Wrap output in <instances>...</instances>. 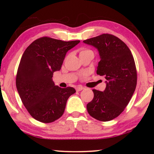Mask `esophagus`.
Wrapping results in <instances>:
<instances>
[{
	"instance_id": "obj_1",
	"label": "esophagus",
	"mask_w": 154,
	"mask_h": 154,
	"mask_svg": "<svg viewBox=\"0 0 154 154\" xmlns=\"http://www.w3.org/2000/svg\"><path fill=\"white\" fill-rule=\"evenodd\" d=\"M84 88L82 87V86H79V87L76 88V91L79 92V91H81L82 90H83Z\"/></svg>"
}]
</instances>
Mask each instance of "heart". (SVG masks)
Instances as JSON below:
<instances>
[{
    "label": "heart",
    "instance_id": "1",
    "mask_svg": "<svg viewBox=\"0 0 154 154\" xmlns=\"http://www.w3.org/2000/svg\"><path fill=\"white\" fill-rule=\"evenodd\" d=\"M88 52H92L91 50H88V49H82L81 50V52H80V55H81V54H83L88 53Z\"/></svg>",
    "mask_w": 154,
    "mask_h": 154
}]
</instances>
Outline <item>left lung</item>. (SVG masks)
Wrapping results in <instances>:
<instances>
[{"label":"left lung","instance_id":"obj_1","mask_svg":"<svg viewBox=\"0 0 154 154\" xmlns=\"http://www.w3.org/2000/svg\"><path fill=\"white\" fill-rule=\"evenodd\" d=\"M83 43L97 49L100 61L97 73L106 80L104 91L92 90L94 97L87 104L88 112L98 121H111L123 112L135 90L137 70L133 56L124 42L108 33Z\"/></svg>","mask_w":154,"mask_h":154}]
</instances>
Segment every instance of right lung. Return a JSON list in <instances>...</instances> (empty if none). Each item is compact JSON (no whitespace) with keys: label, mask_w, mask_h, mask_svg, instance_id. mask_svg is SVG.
Returning <instances> with one entry per match:
<instances>
[{"label":"right lung","mask_w":154,"mask_h":154,"mask_svg":"<svg viewBox=\"0 0 154 154\" xmlns=\"http://www.w3.org/2000/svg\"><path fill=\"white\" fill-rule=\"evenodd\" d=\"M80 41H63L42 37L25 50L16 77L22 102L33 119L42 123L54 122L64 112L66 102L75 90L54 85L52 76L60 71L66 52Z\"/></svg>","instance_id":"right-lung-1"}]
</instances>
